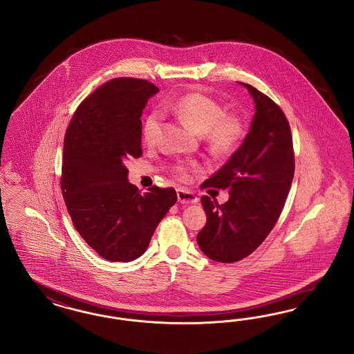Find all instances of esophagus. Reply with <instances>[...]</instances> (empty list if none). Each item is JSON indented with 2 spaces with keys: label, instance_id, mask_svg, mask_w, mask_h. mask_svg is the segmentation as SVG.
<instances>
[{
  "label": "esophagus",
  "instance_id": "esophagus-1",
  "mask_svg": "<svg viewBox=\"0 0 354 354\" xmlns=\"http://www.w3.org/2000/svg\"><path fill=\"white\" fill-rule=\"evenodd\" d=\"M177 198H178V202H181L183 205H190V203L198 202V198L193 193H190L187 190H183V189L177 190Z\"/></svg>",
  "mask_w": 354,
  "mask_h": 354
}]
</instances>
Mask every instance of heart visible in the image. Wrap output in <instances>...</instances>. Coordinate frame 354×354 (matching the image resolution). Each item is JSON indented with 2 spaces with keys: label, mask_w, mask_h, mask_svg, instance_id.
<instances>
[{
  "label": "heart",
  "mask_w": 354,
  "mask_h": 354,
  "mask_svg": "<svg viewBox=\"0 0 354 354\" xmlns=\"http://www.w3.org/2000/svg\"><path fill=\"white\" fill-rule=\"evenodd\" d=\"M185 126L193 131L203 135L209 152L215 155H230L235 151L245 136L244 120L235 113H225L218 101L203 93H187L173 104L167 106ZM161 133V119L156 113L147 115L142 127V138L145 145L158 143ZM194 162H181L173 167L174 174L183 181L190 178V173L196 171Z\"/></svg>",
  "instance_id": "1"
}]
</instances>
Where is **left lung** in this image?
Instances as JSON below:
<instances>
[{
    "mask_svg": "<svg viewBox=\"0 0 354 354\" xmlns=\"http://www.w3.org/2000/svg\"><path fill=\"white\" fill-rule=\"evenodd\" d=\"M256 114L243 145L201 187L228 189L219 205L202 196L207 222L196 235L214 261H240L261 245L278 221L294 177L292 138L286 115L268 95L249 84Z\"/></svg>",
    "mask_w": 354,
    "mask_h": 354,
    "instance_id": "8db88e82",
    "label": "left lung"
}]
</instances>
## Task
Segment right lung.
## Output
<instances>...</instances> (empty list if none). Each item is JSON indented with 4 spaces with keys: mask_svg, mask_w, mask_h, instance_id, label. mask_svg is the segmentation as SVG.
Returning a JSON list of instances; mask_svg holds the SVG:
<instances>
[{
    "mask_svg": "<svg viewBox=\"0 0 354 354\" xmlns=\"http://www.w3.org/2000/svg\"><path fill=\"white\" fill-rule=\"evenodd\" d=\"M158 92L147 80H110L80 104L66 129L60 178L66 209L81 237L107 261L140 257L177 202L173 187L140 193L127 180L126 162L143 152V109Z\"/></svg>",
    "mask_w": 354,
    "mask_h": 354,
    "instance_id": "right-lung-1",
    "label": "right lung"
}]
</instances>
